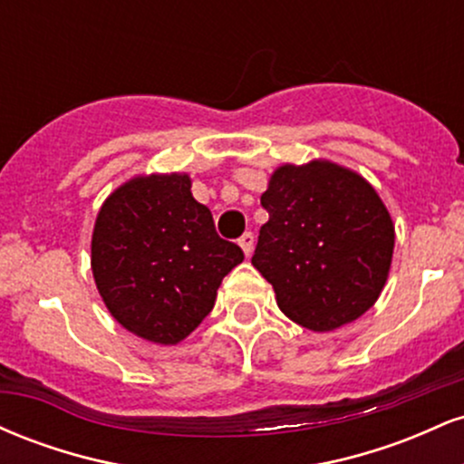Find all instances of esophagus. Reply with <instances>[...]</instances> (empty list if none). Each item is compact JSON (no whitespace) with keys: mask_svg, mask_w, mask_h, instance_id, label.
Masks as SVG:
<instances>
[{"mask_svg":"<svg viewBox=\"0 0 464 464\" xmlns=\"http://www.w3.org/2000/svg\"><path fill=\"white\" fill-rule=\"evenodd\" d=\"M237 244H239V246H242L244 255H246V257H250V253H253V246H255L253 233H244V236L237 239Z\"/></svg>","mask_w":464,"mask_h":464,"instance_id":"34e87169","label":"esophagus"}]
</instances>
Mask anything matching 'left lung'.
Instances as JSON below:
<instances>
[{
    "mask_svg": "<svg viewBox=\"0 0 464 464\" xmlns=\"http://www.w3.org/2000/svg\"><path fill=\"white\" fill-rule=\"evenodd\" d=\"M255 268L290 321L327 334L375 305L395 248V225L362 174L329 159L284 163L262 194Z\"/></svg>",
    "mask_w": 464,
    "mask_h": 464,
    "instance_id": "obj_1",
    "label": "left lung"
}]
</instances>
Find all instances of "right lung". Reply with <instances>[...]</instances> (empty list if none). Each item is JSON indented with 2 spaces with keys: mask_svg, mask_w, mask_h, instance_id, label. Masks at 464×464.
Here are the masks:
<instances>
[{
  "mask_svg": "<svg viewBox=\"0 0 464 464\" xmlns=\"http://www.w3.org/2000/svg\"><path fill=\"white\" fill-rule=\"evenodd\" d=\"M216 233L185 172L137 174L100 207L92 236L95 287L111 316L148 343L179 344L214 310L222 279L242 264Z\"/></svg>",
  "mask_w": 464,
  "mask_h": 464,
  "instance_id": "add662e5",
  "label": "right lung"
}]
</instances>
